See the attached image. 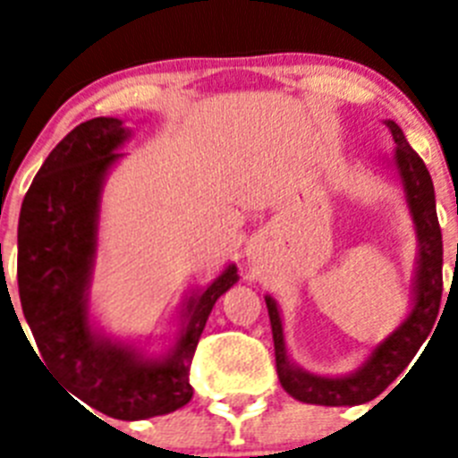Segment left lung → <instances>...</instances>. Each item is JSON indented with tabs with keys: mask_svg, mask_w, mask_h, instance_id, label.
Wrapping results in <instances>:
<instances>
[{
	"mask_svg": "<svg viewBox=\"0 0 458 458\" xmlns=\"http://www.w3.org/2000/svg\"><path fill=\"white\" fill-rule=\"evenodd\" d=\"M386 125L394 137V165L402 176L403 192H406L408 208H411L420 241L415 305L406 321L396 327L386 342L376 346L369 360L355 374L326 378V376L302 371L291 362L286 355L284 330H282L277 305L270 295H266L279 383L298 402L318 403V406H358V403L371 402L406 369L424 339L431 335V327L438 318L440 298H443V233H440L438 216H436L434 181L428 176L422 157L412 151L406 141L402 128L394 121H386Z\"/></svg>",
	"mask_w": 458,
	"mask_h": 458,
	"instance_id": "8db88e82",
	"label": "left lung"
}]
</instances>
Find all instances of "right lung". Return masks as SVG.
<instances>
[{
    "label": "right lung",
    "mask_w": 458,
    "mask_h": 458,
    "mask_svg": "<svg viewBox=\"0 0 458 458\" xmlns=\"http://www.w3.org/2000/svg\"><path fill=\"white\" fill-rule=\"evenodd\" d=\"M131 131L119 119L84 121L64 137L27 190L18 222V289L43 365L80 402L114 420H147L192 399L190 365L216 301L236 284L229 266L188 305V323L165 360L100 337L89 326L98 201L105 174Z\"/></svg>",
    "instance_id": "obj_1"
}]
</instances>
